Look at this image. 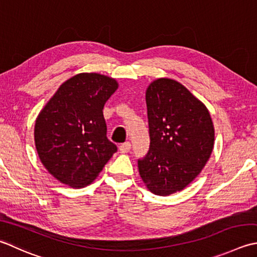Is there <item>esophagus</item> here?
Returning a JSON list of instances; mask_svg holds the SVG:
<instances>
[{
	"mask_svg": "<svg viewBox=\"0 0 257 257\" xmlns=\"http://www.w3.org/2000/svg\"><path fill=\"white\" fill-rule=\"evenodd\" d=\"M130 149H132V144H130V143H124V144H121L119 146L120 153H122V154L129 153Z\"/></svg>",
	"mask_w": 257,
	"mask_h": 257,
	"instance_id": "1",
	"label": "esophagus"
}]
</instances>
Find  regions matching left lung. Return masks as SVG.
<instances>
[{
  "label": "left lung",
  "instance_id": "left-lung-1",
  "mask_svg": "<svg viewBox=\"0 0 257 257\" xmlns=\"http://www.w3.org/2000/svg\"><path fill=\"white\" fill-rule=\"evenodd\" d=\"M150 148L138 160L140 177L150 192H180L202 172L212 155L214 124L206 105L182 83L156 79L146 90Z\"/></svg>",
  "mask_w": 257,
  "mask_h": 257
}]
</instances>
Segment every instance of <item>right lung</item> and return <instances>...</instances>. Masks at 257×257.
I'll return each instance as SVG.
<instances>
[{
  "label": "right lung",
  "instance_id": "right-lung-1",
  "mask_svg": "<svg viewBox=\"0 0 257 257\" xmlns=\"http://www.w3.org/2000/svg\"><path fill=\"white\" fill-rule=\"evenodd\" d=\"M118 89L113 78L79 73L63 82L34 125L39 158L59 182L73 188L91 184L117 152L107 138L103 107Z\"/></svg>",
  "mask_w": 257,
  "mask_h": 257
}]
</instances>
